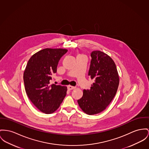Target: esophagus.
Instances as JSON below:
<instances>
[{
    "instance_id": "esophagus-1",
    "label": "esophagus",
    "mask_w": 149,
    "mask_h": 149,
    "mask_svg": "<svg viewBox=\"0 0 149 149\" xmlns=\"http://www.w3.org/2000/svg\"><path fill=\"white\" fill-rule=\"evenodd\" d=\"M67 88H68V90H71L74 89L75 88H76V87H74V86H68V87H67Z\"/></svg>"
}]
</instances>
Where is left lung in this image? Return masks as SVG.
<instances>
[{
  "instance_id": "left-lung-1",
  "label": "left lung",
  "mask_w": 149,
  "mask_h": 149,
  "mask_svg": "<svg viewBox=\"0 0 149 149\" xmlns=\"http://www.w3.org/2000/svg\"><path fill=\"white\" fill-rule=\"evenodd\" d=\"M88 76L94 82L90 90H84L77 100L79 107L88 115H95L107 108L116 95L119 77L116 64L107 54L100 51L91 53Z\"/></svg>"
}]
</instances>
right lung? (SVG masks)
I'll list each match as a JSON object with an SVG mask.
<instances>
[{
  "instance_id": "1",
  "label": "right lung",
  "mask_w": 149,
  "mask_h": 149,
  "mask_svg": "<svg viewBox=\"0 0 149 149\" xmlns=\"http://www.w3.org/2000/svg\"><path fill=\"white\" fill-rule=\"evenodd\" d=\"M68 51L63 49H45L29 60L24 72L26 94L40 111L50 114L59 107L67 94L66 86L51 84L60 58Z\"/></svg>"
}]
</instances>
